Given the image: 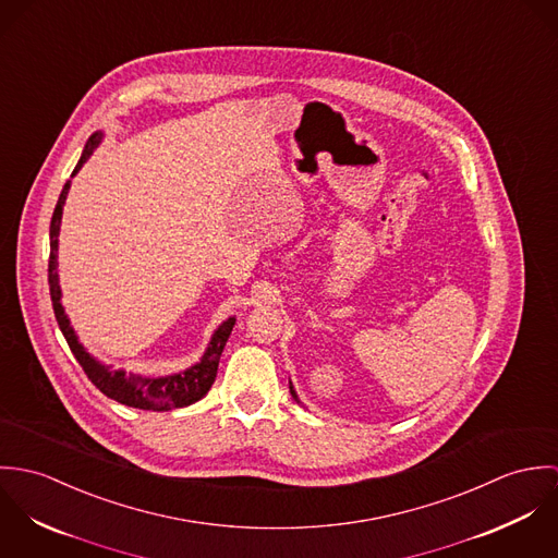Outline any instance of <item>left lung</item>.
<instances>
[{"instance_id": "left-lung-1", "label": "left lung", "mask_w": 558, "mask_h": 558, "mask_svg": "<svg viewBox=\"0 0 558 558\" xmlns=\"http://www.w3.org/2000/svg\"><path fill=\"white\" fill-rule=\"evenodd\" d=\"M290 393H292V398H294V401H296V403H303V401H301V399H299V396H296V391H294V387H292V383H290Z\"/></svg>"}]
</instances>
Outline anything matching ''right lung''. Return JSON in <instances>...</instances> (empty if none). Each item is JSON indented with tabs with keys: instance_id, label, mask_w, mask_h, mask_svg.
<instances>
[{
	"instance_id": "right-lung-1",
	"label": "right lung",
	"mask_w": 558,
	"mask_h": 558,
	"mask_svg": "<svg viewBox=\"0 0 558 558\" xmlns=\"http://www.w3.org/2000/svg\"><path fill=\"white\" fill-rule=\"evenodd\" d=\"M102 133H94L81 155L80 162L73 171V175L83 167V162L89 159V155L94 153V148L100 144ZM71 189V180L64 184L58 206L53 210V219H51V253H49V290H51V303H53V314L60 324L62 335L69 341L71 352L75 354V359L80 361L85 376L92 380V385L105 393L107 398L116 399L124 405L131 408H140V410H173V408H184L195 403L197 399L204 398L215 378H217V367H219V359L223 354V348L228 343V337L236 324V318H228L213 335L202 361L193 367H189L182 374H171V376H160V378H146L140 374H126L124 369H109L107 365L98 363L77 339L71 319L64 314L62 307V290H60V277H58V236H60V223H62V210H64V202Z\"/></svg>"
}]
</instances>
